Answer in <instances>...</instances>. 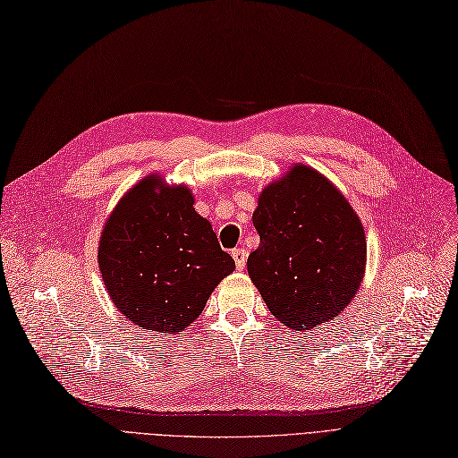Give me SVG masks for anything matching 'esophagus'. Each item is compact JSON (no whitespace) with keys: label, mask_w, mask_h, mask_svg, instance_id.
<instances>
[{"label":"esophagus","mask_w":458,"mask_h":458,"mask_svg":"<svg viewBox=\"0 0 458 458\" xmlns=\"http://www.w3.org/2000/svg\"><path fill=\"white\" fill-rule=\"evenodd\" d=\"M232 259H233V262H235V267L243 269V267H245V262H247V252H245V249H233V250H232Z\"/></svg>","instance_id":"esophagus-1"}]
</instances>
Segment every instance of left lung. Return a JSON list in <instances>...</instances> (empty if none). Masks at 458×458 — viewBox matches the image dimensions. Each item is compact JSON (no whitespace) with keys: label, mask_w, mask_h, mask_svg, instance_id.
I'll return each mask as SVG.
<instances>
[{"label":"left lung","mask_w":458,"mask_h":458,"mask_svg":"<svg viewBox=\"0 0 458 458\" xmlns=\"http://www.w3.org/2000/svg\"><path fill=\"white\" fill-rule=\"evenodd\" d=\"M252 225L260 245L247 272L277 320L303 332L345 310L364 276L366 235L330 181L294 165L262 192Z\"/></svg>","instance_id":"obj_1"}]
</instances>
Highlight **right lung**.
Segmentation results:
<instances>
[{
    "mask_svg": "<svg viewBox=\"0 0 458 458\" xmlns=\"http://www.w3.org/2000/svg\"><path fill=\"white\" fill-rule=\"evenodd\" d=\"M186 186L138 182L114 208L101 233L98 260L107 293L135 327L182 332L199 317L235 262L194 208Z\"/></svg>",
    "mask_w": 458,
    "mask_h": 458,
    "instance_id": "add662e5",
    "label": "right lung"
}]
</instances>
